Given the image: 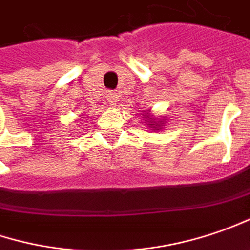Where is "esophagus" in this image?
<instances>
[{"label": "esophagus", "mask_w": 250, "mask_h": 250, "mask_svg": "<svg viewBox=\"0 0 250 250\" xmlns=\"http://www.w3.org/2000/svg\"><path fill=\"white\" fill-rule=\"evenodd\" d=\"M106 99H108V102H109V105H116V102H117V95L116 94H113V92H108L106 94Z\"/></svg>", "instance_id": "esophagus-1"}]
</instances>
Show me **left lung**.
Listing matches in <instances>:
<instances>
[{"label": "left lung", "instance_id": "obj_1", "mask_svg": "<svg viewBox=\"0 0 250 250\" xmlns=\"http://www.w3.org/2000/svg\"><path fill=\"white\" fill-rule=\"evenodd\" d=\"M142 116H144V120L148 125V128L152 130V131H159V130H163V125L167 122L166 117L163 119H156L153 113H151V110H144L142 112Z\"/></svg>", "mask_w": 250, "mask_h": 250}]
</instances>
